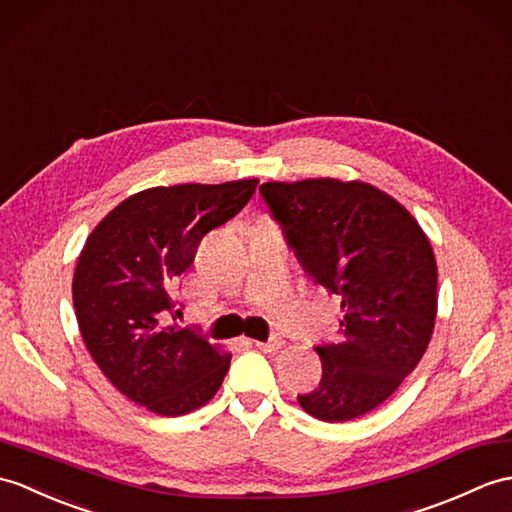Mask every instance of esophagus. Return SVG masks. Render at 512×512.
<instances>
[{"label": "esophagus", "mask_w": 512, "mask_h": 512, "mask_svg": "<svg viewBox=\"0 0 512 512\" xmlns=\"http://www.w3.org/2000/svg\"><path fill=\"white\" fill-rule=\"evenodd\" d=\"M251 344H255L257 349H261V351H277V349H281L283 347V338L281 336H272L270 340H266V342H259V340H251Z\"/></svg>", "instance_id": "esophagus-1"}]
</instances>
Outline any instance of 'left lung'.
<instances>
[{"instance_id": "obj_1", "label": "left lung", "mask_w": 512, "mask_h": 512, "mask_svg": "<svg viewBox=\"0 0 512 512\" xmlns=\"http://www.w3.org/2000/svg\"><path fill=\"white\" fill-rule=\"evenodd\" d=\"M259 194L305 272L342 299V340L316 347L323 379L296 399L320 421L358 419L399 388L430 344V240L408 209L362 181L264 183Z\"/></svg>"}]
</instances>
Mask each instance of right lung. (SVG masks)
Listing matches in <instances>:
<instances>
[{"label": "right lung", "mask_w": 512, "mask_h": 512, "mask_svg": "<svg viewBox=\"0 0 512 512\" xmlns=\"http://www.w3.org/2000/svg\"><path fill=\"white\" fill-rule=\"evenodd\" d=\"M257 178L152 187L120 202L78 257L74 310L106 379L161 417H181L216 395L231 355L189 327L168 325L170 285L192 266L211 229L240 213ZM174 318V316H172Z\"/></svg>", "instance_id": "obj_1"}]
</instances>
